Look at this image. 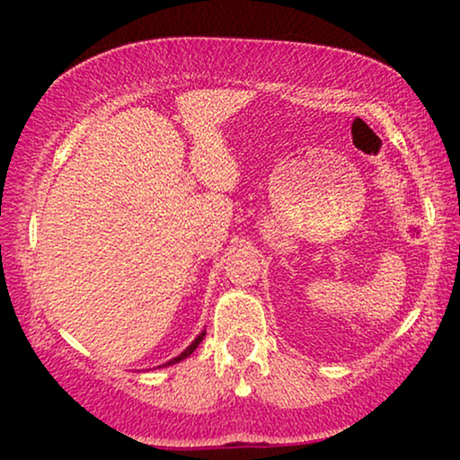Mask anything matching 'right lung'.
<instances>
[{
    "instance_id": "right-lung-1",
    "label": "right lung",
    "mask_w": 460,
    "mask_h": 460,
    "mask_svg": "<svg viewBox=\"0 0 460 460\" xmlns=\"http://www.w3.org/2000/svg\"><path fill=\"white\" fill-rule=\"evenodd\" d=\"M203 337H205V331H203V332H200V335H199V337H197V339H194V341H192V343H190V345H188V348H186V349H184V351H181V354H180V356H178V358H173V360H169V362H167V364H165V367H169V364H175V362H180V360H184V358H188V356H190V354H192V351H194V349H197V348H199V343H200V341H203Z\"/></svg>"
}]
</instances>
